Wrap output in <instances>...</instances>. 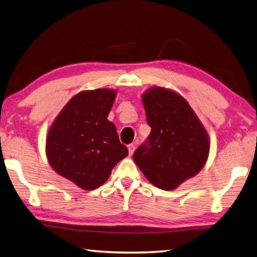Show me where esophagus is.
I'll use <instances>...</instances> for the list:
<instances>
[{"label": "esophagus", "instance_id": "1", "mask_svg": "<svg viewBox=\"0 0 257 257\" xmlns=\"http://www.w3.org/2000/svg\"><path fill=\"white\" fill-rule=\"evenodd\" d=\"M127 149H128V154L132 155L134 153V151H135V145L134 144H130L127 146Z\"/></svg>", "mask_w": 257, "mask_h": 257}]
</instances>
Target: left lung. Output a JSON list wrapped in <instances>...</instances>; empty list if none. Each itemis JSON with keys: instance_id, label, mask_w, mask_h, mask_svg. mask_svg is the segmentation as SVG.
<instances>
[{"instance_id": "1", "label": "left lung", "mask_w": 257, "mask_h": 257, "mask_svg": "<svg viewBox=\"0 0 257 257\" xmlns=\"http://www.w3.org/2000/svg\"><path fill=\"white\" fill-rule=\"evenodd\" d=\"M142 101L151 133L134 152V162L152 184L174 190L205 165L207 132L180 94L155 86L143 94Z\"/></svg>"}]
</instances>
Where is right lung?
I'll return each instance as SVG.
<instances>
[{
	"mask_svg": "<svg viewBox=\"0 0 257 257\" xmlns=\"http://www.w3.org/2000/svg\"><path fill=\"white\" fill-rule=\"evenodd\" d=\"M116 92L83 91L73 96L54 119L46 138V156L57 174L83 190L107 181L113 167L128 154L107 119Z\"/></svg>",
	"mask_w": 257,
	"mask_h": 257,
	"instance_id": "obj_1",
	"label": "right lung"
}]
</instances>
